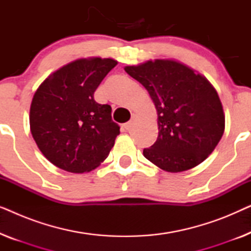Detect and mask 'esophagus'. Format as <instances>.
Listing matches in <instances>:
<instances>
[{
	"mask_svg": "<svg viewBox=\"0 0 251 251\" xmlns=\"http://www.w3.org/2000/svg\"><path fill=\"white\" fill-rule=\"evenodd\" d=\"M135 120H136V115H132L131 120H130L129 122H126L125 125V129L126 130H130L133 126V125H135Z\"/></svg>",
	"mask_w": 251,
	"mask_h": 251,
	"instance_id": "obj_1",
	"label": "esophagus"
}]
</instances>
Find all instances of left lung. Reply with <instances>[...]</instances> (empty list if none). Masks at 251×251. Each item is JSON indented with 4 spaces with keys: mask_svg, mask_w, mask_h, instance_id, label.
I'll return each instance as SVG.
<instances>
[{
    "mask_svg": "<svg viewBox=\"0 0 251 251\" xmlns=\"http://www.w3.org/2000/svg\"><path fill=\"white\" fill-rule=\"evenodd\" d=\"M125 71L145 87L156 108L159 135L144 149V156L168 173L203 162L225 130L223 105L210 82L173 59L149 60Z\"/></svg>",
    "mask_w": 251,
    "mask_h": 251,
    "instance_id": "obj_1",
    "label": "left lung"
}]
</instances>
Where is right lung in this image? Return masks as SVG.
Listing matches in <instances>:
<instances>
[{
    "instance_id": "right-lung-1",
    "label": "right lung",
    "mask_w": 251,
    "mask_h": 251,
    "mask_svg": "<svg viewBox=\"0 0 251 251\" xmlns=\"http://www.w3.org/2000/svg\"><path fill=\"white\" fill-rule=\"evenodd\" d=\"M118 61L81 58L50 74L34 94L29 109L30 132L51 163L68 173L97 168L114 146L120 126L112 107L98 104L94 94Z\"/></svg>"
}]
</instances>
